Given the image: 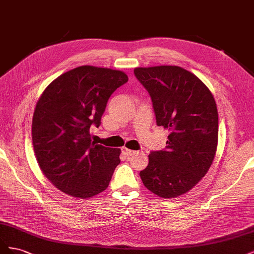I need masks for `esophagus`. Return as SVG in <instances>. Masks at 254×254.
<instances>
[{
  "instance_id": "34e87169",
  "label": "esophagus",
  "mask_w": 254,
  "mask_h": 254,
  "mask_svg": "<svg viewBox=\"0 0 254 254\" xmlns=\"http://www.w3.org/2000/svg\"><path fill=\"white\" fill-rule=\"evenodd\" d=\"M123 152H124V155H126V156H132V155H134V153L136 152V151H134V150H131V149H128V148H126V147H124L123 148Z\"/></svg>"
}]
</instances>
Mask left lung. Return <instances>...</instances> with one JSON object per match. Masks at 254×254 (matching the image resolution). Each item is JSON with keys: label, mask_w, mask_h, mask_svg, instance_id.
<instances>
[{"label": "left lung", "mask_w": 254, "mask_h": 254, "mask_svg": "<svg viewBox=\"0 0 254 254\" xmlns=\"http://www.w3.org/2000/svg\"><path fill=\"white\" fill-rule=\"evenodd\" d=\"M148 91L158 126L168 129L166 150L148 155L145 188L162 198L188 193L211 167L218 143V112L210 89L177 65L135 67Z\"/></svg>", "instance_id": "obj_1"}]
</instances>
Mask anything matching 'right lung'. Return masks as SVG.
Listing matches in <instances>:
<instances>
[{
  "label": "right lung",
  "instance_id": "1",
  "mask_svg": "<svg viewBox=\"0 0 254 254\" xmlns=\"http://www.w3.org/2000/svg\"><path fill=\"white\" fill-rule=\"evenodd\" d=\"M128 81L125 72L81 65L61 74L38 99L32 139L38 164L59 190L87 199L109 186L121 149L91 141L109 97Z\"/></svg>",
  "mask_w": 254,
  "mask_h": 254
}]
</instances>
